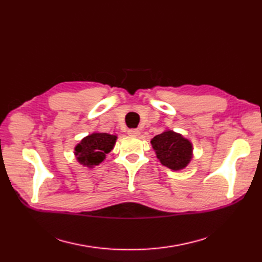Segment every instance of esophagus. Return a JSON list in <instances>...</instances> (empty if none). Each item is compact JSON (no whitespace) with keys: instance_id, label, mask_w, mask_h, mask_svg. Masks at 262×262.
I'll return each instance as SVG.
<instances>
[{"instance_id":"34e87169","label":"esophagus","mask_w":262,"mask_h":262,"mask_svg":"<svg viewBox=\"0 0 262 262\" xmlns=\"http://www.w3.org/2000/svg\"><path fill=\"white\" fill-rule=\"evenodd\" d=\"M128 134L131 137H138L140 134V131L138 129H129L128 130Z\"/></svg>"}]
</instances>
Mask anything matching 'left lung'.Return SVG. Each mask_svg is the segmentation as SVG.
I'll use <instances>...</instances> for the list:
<instances>
[{"mask_svg":"<svg viewBox=\"0 0 262 262\" xmlns=\"http://www.w3.org/2000/svg\"><path fill=\"white\" fill-rule=\"evenodd\" d=\"M161 163L172 170L185 168L192 157L191 143L173 131H166L150 141Z\"/></svg>","mask_w":262,"mask_h":262,"instance_id":"obj_1","label":"left lung"}]
</instances>
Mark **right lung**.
<instances>
[{"label":"right lung","instance_id":"1","mask_svg":"<svg viewBox=\"0 0 262 262\" xmlns=\"http://www.w3.org/2000/svg\"><path fill=\"white\" fill-rule=\"evenodd\" d=\"M116 139L117 137L108 133H93L86 137L75 147L77 161L89 167L100 164L114 148Z\"/></svg>","mask_w":262,"mask_h":262}]
</instances>
